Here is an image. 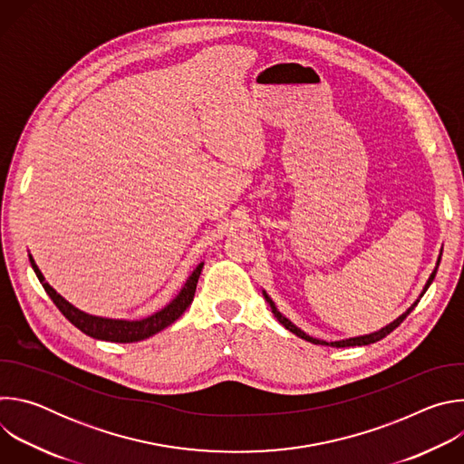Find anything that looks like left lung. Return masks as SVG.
Segmentation results:
<instances>
[{
	"instance_id": "8db88e82",
	"label": "left lung",
	"mask_w": 464,
	"mask_h": 464,
	"mask_svg": "<svg viewBox=\"0 0 464 464\" xmlns=\"http://www.w3.org/2000/svg\"><path fill=\"white\" fill-rule=\"evenodd\" d=\"M442 255V253H440ZM440 255H439V258H437V266H435V270L431 272V276H430V279H428V283H426V286H424V290L420 292V295H419V299L402 314V315H399L396 317L392 323H389V324H385L383 328H380V330H376V333H371V334H365V336H356V338H349V340H340V342H324V340H317V338H312V336H308L304 330H301L299 326H295L288 317H285L279 310H277V306H276V303L270 299V295L262 290V295H264V299L268 301V304H270V308H272V312H274V315L277 317V321L283 324V326H286L290 333H294L295 336H299L301 340H306V342H310V343H314V345H326V347H338V349H342V347H362V345H369V343H374V342H380L382 338H385L387 334H391L392 330L399 326L410 314H411V310L419 304V301H420V297L426 294V290L430 288V285L433 283V279H435V276H437V268H439V264H440Z\"/></svg>"
}]
</instances>
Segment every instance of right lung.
Returning <instances> with one entry per match:
<instances>
[{
  "label": "right lung",
  "instance_id": "add662e5",
  "mask_svg": "<svg viewBox=\"0 0 464 464\" xmlns=\"http://www.w3.org/2000/svg\"><path fill=\"white\" fill-rule=\"evenodd\" d=\"M29 260H31V266H33L38 281L42 283L44 290L53 299L56 308L65 315V319L73 323L79 330H82L86 336L95 338V340H102V342H113V343L143 342V340L161 333V330L167 328L169 324H172L192 303L196 285H198V277H200L202 268H204V262L198 264L196 270L188 276L187 283L179 290V294L165 308L154 312L149 317H143V319H138V321H128V319H111V317L92 315V314H86V312L75 308L70 301H65L60 294H56V290L53 286H49V283H45L42 272L38 270L36 262L31 255H29Z\"/></svg>",
  "mask_w": 464,
  "mask_h": 464
}]
</instances>
